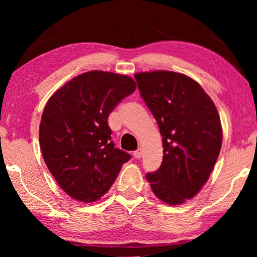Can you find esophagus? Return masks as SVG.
Wrapping results in <instances>:
<instances>
[{
  "label": "esophagus",
  "instance_id": "obj_1",
  "mask_svg": "<svg viewBox=\"0 0 257 257\" xmlns=\"http://www.w3.org/2000/svg\"><path fill=\"white\" fill-rule=\"evenodd\" d=\"M133 156H135V158H137V159L142 158V156H143V149H138L137 151H135V152H133Z\"/></svg>",
  "mask_w": 257,
  "mask_h": 257
}]
</instances>
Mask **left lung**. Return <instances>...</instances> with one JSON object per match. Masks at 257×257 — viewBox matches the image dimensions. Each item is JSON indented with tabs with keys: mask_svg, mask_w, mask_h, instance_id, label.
Masks as SVG:
<instances>
[{
	"mask_svg": "<svg viewBox=\"0 0 257 257\" xmlns=\"http://www.w3.org/2000/svg\"><path fill=\"white\" fill-rule=\"evenodd\" d=\"M135 78L163 137V163L146 179L161 201L181 205L198 194L219 157V113L200 84L188 76L163 70L136 73Z\"/></svg>",
	"mask_w": 257,
	"mask_h": 257,
	"instance_id": "8db88e82",
	"label": "left lung"
}]
</instances>
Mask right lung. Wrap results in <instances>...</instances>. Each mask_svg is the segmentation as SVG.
I'll use <instances>...</instances> for the list:
<instances>
[{
  "label": "right lung",
  "instance_id": "obj_1",
  "mask_svg": "<svg viewBox=\"0 0 257 257\" xmlns=\"http://www.w3.org/2000/svg\"><path fill=\"white\" fill-rule=\"evenodd\" d=\"M131 77L89 71L58 89L45 105L40 125L44 161L61 188L82 202L99 200L131 156L114 147L107 118L135 92Z\"/></svg>",
  "mask_w": 257,
  "mask_h": 257
}]
</instances>
